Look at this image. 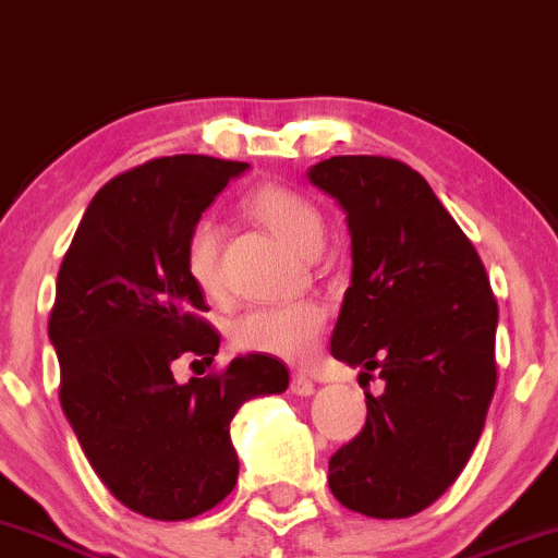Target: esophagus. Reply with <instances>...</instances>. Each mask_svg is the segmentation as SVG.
Instances as JSON below:
<instances>
[{
	"mask_svg": "<svg viewBox=\"0 0 558 558\" xmlns=\"http://www.w3.org/2000/svg\"><path fill=\"white\" fill-rule=\"evenodd\" d=\"M292 393L294 396H312L314 393V381L308 379L306 373H294L292 376Z\"/></svg>",
	"mask_w": 558,
	"mask_h": 558,
	"instance_id": "34e87169",
	"label": "esophagus"
}]
</instances>
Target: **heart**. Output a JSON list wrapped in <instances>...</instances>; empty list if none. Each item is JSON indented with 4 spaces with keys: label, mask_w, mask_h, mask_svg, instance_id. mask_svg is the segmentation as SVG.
Listing matches in <instances>:
<instances>
[{
    "label": "heart",
    "mask_w": 558,
    "mask_h": 558,
    "mask_svg": "<svg viewBox=\"0 0 558 558\" xmlns=\"http://www.w3.org/2000/svg\"><path fill=\"white\" fill-rule=\"evenodd\" d=\"M246 205L255 219L264 221L300 255H314L323 246L326 239L323 213L298 191L266 185L252 193ZM185 269L202 292L213 294L219 289V225L213 216H202L187 230ZM323 328H326V308L314 300H298L280 306L246 308L232 323V339L246 351L300 362L312 356Z\"/></svg>",
    "instance_id": "heart-1"
}]
</instances>
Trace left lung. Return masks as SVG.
Returning a JSON list of instances; mask_svg holds the SVG:
<instances>
[{"instance_id": "8db88e82", "label": "left lung", "mask_w": 558, "mask_h": 558, "mask_svg": "<svg viewBox=\"0 0 558 558\" xmlns=\"http://www.w3.org/2000/svg\"><path fill=\"white\" fill-rule=\"evenodd\" d=\"M308 182L351 232L333 360L379 371L362 433L328 460L351 511L401 520L433 506L472 458L497 387V300L472 241L426 179L390 157H331Z\"/></svg>"}]
</instances>
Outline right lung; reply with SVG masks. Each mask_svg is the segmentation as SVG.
Masks as SVG:
<instances>
[{"instance_id":"obj_1","label":"right lung","mask_w":558,"mask_h":558,"mask_svg":"<svg viewBox=\"0 0 558 558\" xmlns=\"http://www.w3.org/2000/svg\"><path fill=\"white\" fill-rule=\"evenodd\" d=\"M250 165L177 154L106 182L58 269L50 342L61 407L104 486L151 520H191L239 481L230 421L244 401L283 393L289 371L235 356L187 385L179 356L210 365L219 333L185 269L187 230Z\"/></svg>"}]
</instances>
